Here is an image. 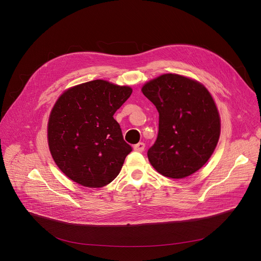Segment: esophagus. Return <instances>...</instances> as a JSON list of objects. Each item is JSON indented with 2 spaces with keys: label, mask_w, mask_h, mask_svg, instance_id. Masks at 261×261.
Segmentation results:
<instances>
[{
  "label": "esophagus",
  "mask_w": 261,
  "mask_h": 261,
  "mask_svg": "<svg viewBox=\"0 0 261 261\" xmlns=\"http://www.w3.org/2000/svg\"><path fill=\"white\" fill-rule=\"evenodd\" d=\"M144 146H145V145H144L143 142H138L137 144L134 145V151L141 153V152L144 151Z\"/></svg>",
  "instance_id": "34e87169"
}]
</instances>
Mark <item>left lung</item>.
<instances>
[{
  "label": "left lung",
  "mask_w": 261,
  "mask_h": 261,
  "mask_svg": "<svg viewBox=\"0 0 261 261\" xmlns=\"http://www.w3.org/2000/svg\"><path fill=\"white\" fill-rule=\"evenodd\" d=\"M159 113V131L147 158L162 175L182 178L201 168L215 151L220 117L208 91L177 74L163 75L141 89Z\"/></svg>",
  "instance_id": "1"
}]
</instances>
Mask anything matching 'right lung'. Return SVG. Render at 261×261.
Returning a JSON list of instances; mask_svg holds the SVG:
<instances>
[{
    "label": "right lung",
    "instance_id": "1",
    "mask_svg": "<svg viewBox=\"0 0 261 261\" xmlns=\"http://www.w3.org/2000/svg\"><path fill=\"white\" fill-rule=\"evenodd\" d=\"M131 94L129 87L96 80L69 89L58 99L48 122V145L69 178L101 188L118 176L132 147L114 115Z\"/></svg>",
    "mask_w": 261,
    "mask_h": 261
}]
</instances>
